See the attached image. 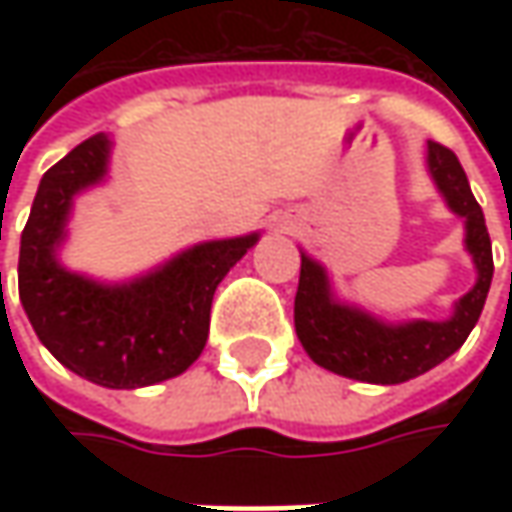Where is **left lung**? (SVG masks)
<instances>
[{
	"label": "left lung",
	"instance_id": "left-lung-1",
	"mask_svg": "<svg viewBox=\"0 0 512 512\" xmlns=\"http://www.w3.org/2000/svg\"><path fill=\"white\" fill-rule=\"evenodd\" d=\"M427 173L444 205L464 219V250L476 267V285L453 302L447 319L387 322L359 305L342 302L322 262L302 250V273L293 305L296 336L307 356L330 373L367 384H402L450 359L482 316L493 282V247L484 213L456 153L427 142Z\"/></svg>",
	"mask_w": 512,
	"mask_h": 512
}]
</instances>
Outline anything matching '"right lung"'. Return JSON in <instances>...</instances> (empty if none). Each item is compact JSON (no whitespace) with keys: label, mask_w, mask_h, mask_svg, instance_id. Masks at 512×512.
I'll use <instances>...</instances> for the list:
<instances>
[{"label":"right lung","mask_w":512,"mask_h":512,"mask_svg":"<svg viewBox=\"0 0 512 512\" xmlns=\"http://www.w3.org/2000/svg\"><path fill=\"white\" fill-rule=\"evenodd\" d=\"M110 150L108 133H96L42 176L19 245V299L39 342L68 370L110 390H136L199 359L213 293L259 233L185 247L125 282L70 270L59 250L73 199L108 179Z\"/></svg>","instance_id":"add662e5"}]
</instances>
